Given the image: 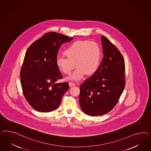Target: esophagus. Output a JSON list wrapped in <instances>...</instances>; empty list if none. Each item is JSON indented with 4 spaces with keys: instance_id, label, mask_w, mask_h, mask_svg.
<instances>
[{
    "instance_id": "1",
    "label": "esophagus",
    "mask_w": 151,
    "mask_h": 151,
    "mask_svg": "<svg viewBox=\"0 0 151 151\" xmlns=\"http://www.w3.org/2000/svg\"><path fill=\"white\" fill-rule=\"evenodd\" d=\"M69 86H70V87H73V86H75V83L74 82H70L69 83Z\"/></svg>"
}]
</instances>
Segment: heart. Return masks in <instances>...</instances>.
<instances>
[{
	"instance_id": "1",
	"label": "heart",
	"mask_w": 151,
	"mask_h": 151,
	"mask_svg": "<svg viewBox=\"0 0 151 151\" xmlns=\"http://www.w3.org/2000/svg\"><path fill=\"white\" fill-rule=\"evenodd\" d=\"M67 58L58 57L56 65L60 70L69 74L74 68H77L67 78L68 80L78 81L84 75L94 73L100 63L102 55L101 46L97 42L80 40L74 42L64 51Z\"/></svg>"
}]
</instances>
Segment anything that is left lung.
<instances>
[{"instance_id":"obj_1","label":"left lung","mask_w":151,"mask_h":151,"mask_svg":"<svg viewBox=\"0 0 151 151\" xmlns=\"http://www.w3.org/2000/svg\"><path fill=\"white\" fill-rule=\"evenodd\" d=\"M104 58L99 68L80 85V105L86 114L109 112L117 104L125 86V64L119 49L101 37Z\"/></svg>"}]
</instances>
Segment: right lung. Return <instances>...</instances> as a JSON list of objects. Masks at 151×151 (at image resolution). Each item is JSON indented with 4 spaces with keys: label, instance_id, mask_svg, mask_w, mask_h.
I'll return each mask as SVG.
<instances>
[{
    "label": "right lung",
    "instance_id": "1",
    "mask_svg": "<svg viewBox=\"0 0 151 151\" xmlns=\"http://www.w3.org/2000/svg\"><path fill=\"white\" fill-rule=\"evenodd\" d=\"M73 39L47 32L27 49L20 70L21 84L27 102L37 111L49 112L57 109L69 89L68 82H55L63 78L56 59L61 45Z\"/></svg>",
    "mask_w": 151,
    "mask_h": 151
}]
</instances>
